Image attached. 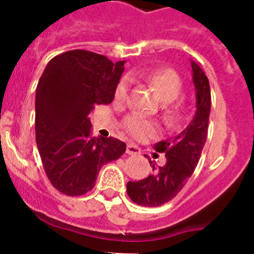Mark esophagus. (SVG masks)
<instances>
[{"instance_id":"obj_1","label":"esophagus","mask_w":254,"mask_h":254,"mask_svg":"<svg viewBox=\"0 0 254 254\" xmlns=\"http://www.w3.org/2000/svg\"><path fill=\"white\" fill-rule=\"evenodd\" d=\"M126 152H127L128 155H137V154H140V149H138L136 145H131V143H129V145H127Z\"/></svg>"}]
</instances>
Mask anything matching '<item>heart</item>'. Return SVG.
<instances>
[{"mask_svg": "<svg viewBox=\"0 0 254 254\" xmlns=\"http://www.w3.org/2000/svg\"><path fill=\"white\" fill-rule=\"evenodd\" d=\"M143 81L147 82L158 94L159 99L163 103H170L176 100L182 90V80L176 71L169 68L155 69L151 72L140 75ZM129 90V78L123 77L116 89V98L123 100L127 98ZM126 131L137 138L149 137L155 132V125L140 116L128 117L125 122Z\"/></svg>", "mask_w": 254, "mask_h": 254, "instance_id": "1", "label": "heart"}]
</instances>
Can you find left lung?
Wrapping results in <instances>:
<instances>
[{
    "label": "left lung",
    "mask_w": 254,
    "mask_h": 254,
    "mask_svg": "<svg viewBox=\"0 0 254 254\" xmlns=\"http://www.w3.org/2000/svg\"><path fill=\"white\" fill-rule=\"evenodd\" d=\"M192 82L196 93V112L181 133L156 143L155 150L165 154V165L156 167L150 161L152 173L146 178L127 183V193L134 203L156 207L167 203L181 192L196 169L207 137L211 111L208 78L203 69L190 60Z\"/></svg>",
    "instance_id": "1"
}]
</instances>
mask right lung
Listing matches in <instances>:
<instances>
[{"label": "right lung", "mask_w": 254, "mask_h": 254, "mask_svg": "<svg viewBox=\"0 0 254 254\" xmlns=\"http://www.w3.org/2000/svg\"><path fill=\"white\" fill-rule=\"evenodd\" d=\"M126 61L75 49L52 58L35 91V138L47 177L67 196L93 190L104 164L117 160L126 143L91 137L89 113L113 102Z\"/></svg>", "instance_id": "right-lung-1"}]
</instances>
